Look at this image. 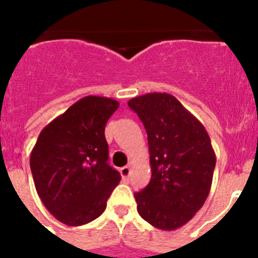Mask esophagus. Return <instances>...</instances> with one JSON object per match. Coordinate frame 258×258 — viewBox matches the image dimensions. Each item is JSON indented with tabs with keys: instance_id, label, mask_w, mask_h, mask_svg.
Masks as SVG:
<instances>
[{
	"instance_id": "esophagus-1",
	"label": "esophagus",
	"mask_w": 258,
	"mask_h": 258,
	"mask_svg": "<svg viewBox=\"0 0 258 258\" xmlns=\"http://www.w3.org/2000/svg\"><path fill=\"white\" fill-rule=\"evenodd\" d=\"M120 174H121L122 179H127V177H129V174H131V166L126 165V166H122L121 169H120Z\"/></svg>"
}]
</instances>
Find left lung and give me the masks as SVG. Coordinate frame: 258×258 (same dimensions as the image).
<instances>
[{
	"instance_id": "left-lung-1",
	"label": "left lung",
	"mask_w": 258,
	"mask_h": 258,
	"mask_svg": "<svg viewBox=\"0 0 258 258\" xmlns=\"http://www.w3.org/2000/svg\"><path fill=\"white\" fill-rule=\"evenodd\" d=\"M127 106L147 132L150 183L134 194L141 217L172 231L187 223L206 203L216 155L206 127L168 93L132 98Z\"/></svg>"
}]
</instances>
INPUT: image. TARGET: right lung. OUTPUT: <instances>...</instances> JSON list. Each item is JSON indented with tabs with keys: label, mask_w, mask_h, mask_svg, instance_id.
I'll return each mask as SVG.
<instances>
[{
	"label": "right lung",
	"mask_w": 258,
	"mask_h": 258,
	"mask_svg": "<svg viewBox=\"0 0 258 258\" xmlns=\"http://www.w3.org/2000/svg\"><path fill=\"white\" fill-rule=\"evenodd\" d=\"M117 108L112 98H81L41 131L32 150L36 191L64 225L81 226L99 217L121 179L107 163L104 137L107 121Z\"/></svg>",
	"instance_id": "add662e5"
}]
</instances>
